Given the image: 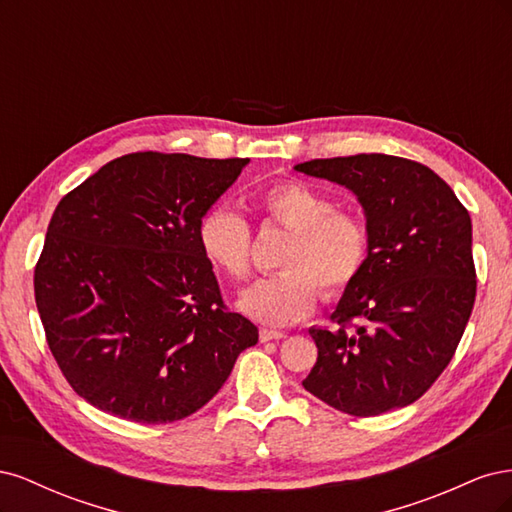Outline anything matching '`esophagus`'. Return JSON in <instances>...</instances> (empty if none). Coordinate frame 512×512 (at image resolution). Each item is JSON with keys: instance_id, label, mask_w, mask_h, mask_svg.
I'll return each mask as SVG.
<instances>
[{"instance_id": "1", "label": "esophagus", "mask_w": 512, "mask_h": 512, "mask_svg": "<svg viewBox=\"0 0 512 512\" xmlns=\"http://www.w3.org/2000/svg\"><path fill=\"white\" fill-rule=\"evenodd\" d=\"M286 333L282 331H271V329H260V342H273V339H284Z\"/></svg>"}]
</instances>
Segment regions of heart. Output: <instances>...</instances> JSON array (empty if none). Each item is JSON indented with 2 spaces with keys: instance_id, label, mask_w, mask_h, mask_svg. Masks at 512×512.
<instances>
[{
  "instance_id": "b5f03b06",
  "label": "heart",
  "mask_w": 512,
  "mask_h": 512,
  "mask_svg": "<svg viewBox=\"0 0 512 512\" xmlns=\"http://www.w3.org/2000/svg\"><path fill=\"white\" fill-rule=\"evenodd\" d=\"M269 218L290 230L280 252L284 271L241 292L239 309L269 327H286L312 314L320 299L342 294L361 275L369 237L359 215L303 181H284L260 198ZM198 245L209 265L235 282L252 271V232L237 211L215 207L198 224Z\"/></svg>"
}]
</instances>
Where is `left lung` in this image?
Listing matches in <instances>:
<instances>
[{
	"label": "left lung",
	"mask_w": 512,
	"mask_h": 512,
	"mask_svg": "<svg viewBox=\"0 0 512 512\" xmlns=\"http://www.w3.org/2000/svg\"><path fill=\"white\" fill-rule=\"evenodd\" d=\"M294 170L348 188L369 237L365 267L339 299L335 324L309 329L318 361L305 391L352 416L410 406L451 363L472 314L470 213L431 168L406 158L359 153Z\"/></svg>",
	"instance_id": "1"
}]
</instances>
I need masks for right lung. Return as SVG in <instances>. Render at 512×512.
<instances>
[{"instance_id": "right-lung-1", "label": "right lung", "mask_w": 512, "mask_h": 512, "mask_svg": "<svg viewBox=\"0 0 512 512\" xmlns=\"http://www.w3.org/2000/svg\"><path fill=\"white\" fill-rule=\"evenodd\" d=\"M247 158L141 151L59 200L34 273L46 342L102 412L160 425L222 389L258 329L228 312L198 224Z\"/></svg>"}]
</instances>
